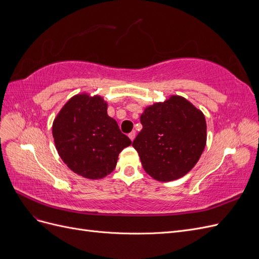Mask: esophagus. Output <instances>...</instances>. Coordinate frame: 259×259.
<instances>
[{
	"label": "esophagus",
	"instance_id": "obj_1",
	"mask_svg": "<svg viewBox=\"0 0 259 259\" xmlns=\"http://www.w3.org/2000/svg\"><path fill=\"white\" fill-rule=\"evenodd\" d=\"M135 136H136V133L135 132H131L130 134H128V137H130V139L132 140V142L135 139Z\"/></svg>",
	"mask_w": 259,
	"mask_h": 259
}]
</instances>
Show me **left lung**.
<instances>
[{
    "instance_id": "8db88e82",
    "label": "left lung",
    "mask_w": 259,
    "mask_h": 259,
    "mask_svg": "<svg viewBox=\"0 0 259 259\" xmlns=\"http://www.w3.org/2000/svg\"><path fill=\"white\" fill-rule=\"evenodd\" d=\"M143 130L133 147L147 174L159 182L185 176L197 164L206 145L205 116L187 99L170 96L145 109Z\"/></svg>"
}]
</instances>
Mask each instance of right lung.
<instances>
[{"instance_id": "right-lung-1", "label": "right lung", "mask_w": 259, "mask_h": 259, "mask_svg": "<svg viewBox=\"0 0 259 259\" xmlns=\"http://www.w3.org/2000/svg\"><path fill=\"white\" fill-rule=\"evenodd\" d=\"M100 96L75 95L55 117L53 137L67 166L89 179H100L115 168L117 156L132 142L107 114Z\"/></svg>"}]
</instances>
